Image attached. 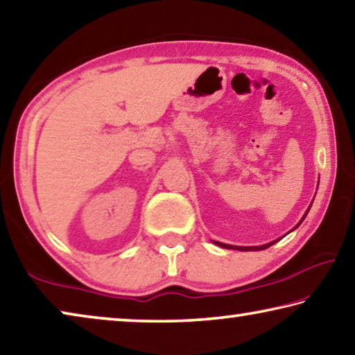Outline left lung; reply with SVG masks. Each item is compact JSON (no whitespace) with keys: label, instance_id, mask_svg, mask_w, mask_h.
I'll return each mask as SVG.
<instances>
[{"label":"left lung","instance_id":"8db88e82","mask_svg":"<svg viewBox=\"0 0 355 355\" xmlns=\"http://www.w3.org/2000/svg\"><path fill=\"white\" fill-rule=\"evenodd\" d=\"M308 213V211H306ZM305 213V216H306ZM305 216H303V219H305ZM300 224V223H299ZM278 241V240H277ZM277 241H272V243H267V245H262V246H232V245H226V243H219V241H216V245L221 246V248H226V250H239V251H259V250H266L268 248V246H272L273 243H277Z\"/></svg>","mask_w":355,"mask_h":355}]
</instances>
